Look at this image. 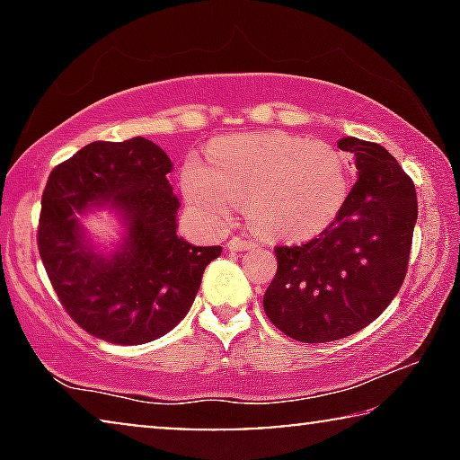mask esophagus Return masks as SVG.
Here are the masks:
<instances>
[{
  "label": "esophagus",
  "instance_id": "34e87169",
  "mask_svg": "<svg viewBox=\"0 0 460 460\" xmlns=\"http://www.w3.org/2000/svg\"><path fill=\"white\" fill-rule=\"evenodd\" d=\"M253 247H255V241H251V238H247V236H232L228 241L230 251H247Z\"/></svg>",
  "mask_w": 460,
  "mask_h": 460
}]
</instances>
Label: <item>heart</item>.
<instances>
[{
    "label": "heart",
    "mask_w": 460,
    "mask_h": 460,
    "mask_svg": "<svg viewBox=\"0 0 460 460\" xmlns=\"http://www.w3.org/2000/svg\"><path fill=\"white\" fill-rule=\"evenodd\" d=\"M181 188L194 211L226 224L247 200L251 222L263 234L301 241L329 228L351 188L349 163L329 144L285 131L224 137L192 153Z\"/></svg>",
    "instance_id": "b5f03b06"
}]
</instances>
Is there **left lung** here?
Listing matches in <instances>:
<instances>
[{
	"label": "left lung",
	"mask_w": 460,
	"mask_h": 460,
	"mask_svg": "<svg viewBox=\"0 0 460 460\" xmlns=\"http://www.w3.org/2000/svg\"><path fill=\"white\" fill-rule=\"evenodd\" d=\"M358 180L335 222L304 244L274 249L279 270L263 295L276 329L301 343L362 331L392 304L408 270L417 190L381 144L343 137Z\"/></svg>",
	"instance_id": "1"
}]
</instances>
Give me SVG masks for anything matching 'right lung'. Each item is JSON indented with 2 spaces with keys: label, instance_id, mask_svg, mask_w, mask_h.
Returning <instances> with one entry per match:
<instances>
[{
  "label": "right lung",
  "instance_id": "add662e5",
  "mask_svg": "<svg viewBox=\"0 0 460 460\" xmlns=\"http://www.w3.org/2000/svg\"><path fill=\"white\" fill-rule=\"evenodd\" d=\"M172 161L146 137L92 142L56 165L41 197L37 247L62 307L90 335L119 345L155 341L190 310L207 263L222 247L175 234ZM111 202L128 236L112 258L93 254L76 213Z\"/></svg>",
  "mask_w": 460,
  "mask_h": 460
}]
</instances>
